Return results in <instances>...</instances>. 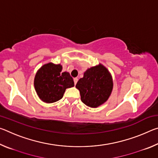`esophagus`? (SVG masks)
Masks as SVG:
<instances>
[{
  "label": "esophagus",
  "instance_id": "34e87169",
  "mask_svg": "<svg viewBox=\"0 0 158 158\" xmlns=\"http://www.w3.org/2000/svg\"><path fill=\"white\" fill-rule=\"evenodd\" d=\"M77 81H78V79L77 78H74V84H77Z\"/></svg>",
  "mask_w": 158,
  "mask_h": 158
}]
</instances>
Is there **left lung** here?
Segmentation results:
<instances>
[{"mask_svg":"<svg viewBox=\"0 0 158 158\" xmlns=\"http://www.w3.org/2000/svg\"><path fill=\"white\" fill-rule=\"evenodd\" d=\"M113 80L105 66L99 64L89 68L76 85L85 105L96 108L105 102L113 89Z\"/></svg>","mask_w":158,"mask_h":158,"instance_id":"obj_1","label":"left lung"}]
</instances>
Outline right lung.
Instances as JSON below:
<instances>
[{
    "label": "right lung",
    "instance_id": "right-lung-1",
    "mask_svg": "<svg viewBox=\"0 0 158 158\" xmlns=\"http://www.w3.org/2000/svg\"><path fill=\"white\" fill-rule=\"evenodd\" d=\"M60 64L49 63L42 65L35 74L34 86L38 97L46 103H53L63 98L66 89L74 85L69 73H61Z\"/></svg>",
    "mask_w": 158,
    "mask_h": 158
}]
</instances>
